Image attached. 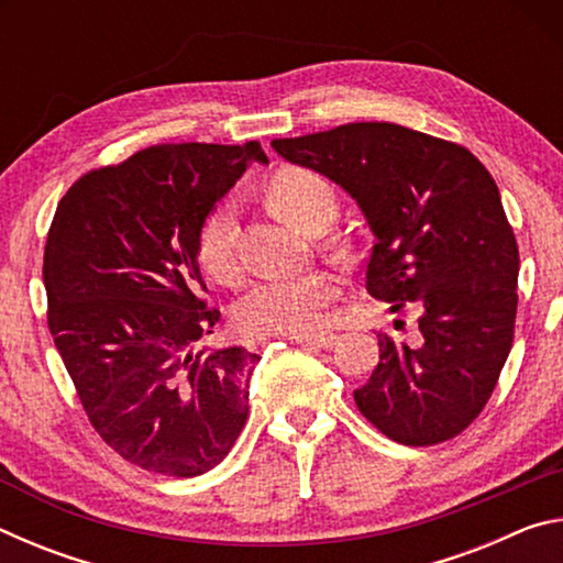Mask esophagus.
<instances>
[{"mask_svg":"<svg viewBox=\"0 0 563 563\" xmlns=\"http://www.w3.org/2000/svg\"><path fill=\"white\" fill-rule=\"evenodd\" d=\"M290 340L300 342V345H316V347H332L338 335L335 332H312V335H292Z\"/></svg>","mask_w":563,"mask_h":563,"instance_id":"obj_1","label":"esophagus"}]
</instances>
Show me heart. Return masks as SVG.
<instances>
[{
  "label": "heart",
  "mask_w": 563,
  "mask_h": 563,
  "mask_svg": "<svg viewBox=\"0 0 563 563\" xmlns=\"http://www.w3.org/2000/svg\"><path fill=\"white\" fill-rule=\"evenodd\" d=\"M278 211L302 231L320 233L335 221L338 194L318 170L288 166L271 180ZM238 206L233 196L218 201L198 233V258L218 283L241 278V253L235 238ZM338 280L330 273H305L255 283L235 305V325L251 338L305 335L320 328L322 312L338 300Z\"/></svg>",
  "instance_id": "1"
}]
</instances>
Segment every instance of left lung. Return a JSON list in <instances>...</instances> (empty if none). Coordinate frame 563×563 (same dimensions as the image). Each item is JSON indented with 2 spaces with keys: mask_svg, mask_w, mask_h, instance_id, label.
<instances>
[{
  "mask_svg": "<svg viewBox=\"0 0 563 563\" xmlns=\"http://www.w3.org/2000/svg\"><path fill=\"white\" fill-rule=\"evenodd\" d=\"M273 148L355 198L375 233L367 292L419 312L417 338L379 332L357 409L407 446L462 434L497 387L517 322L519 245L492 174L454 141L385 121L275 139Z\"/></svg>",
  "mask_w": 563,
  "mask_h": 563,
  "instance_id": "8db88e82",
  "label": "left lung"
}]
</instances>
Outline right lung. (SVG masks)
<instances>
[{"instance_id":"add662e5","label":"right lung","mask_w":563,"mask_h":563,"mask_svg":"<svg viewBox=\"0 0 563 563\" xmlns=\"http://www.w3.org/2000/svg\"><path fill=\"white\" fill-rule=\"evenodd\" d=\"M251 161H268L258 141L156 144L87 170L56 206L44 247L54 345L93 430L146 472L213 470L247 419L261 357L196 345L221 320L198 233Z\"/></svg>"}]
</instances>
